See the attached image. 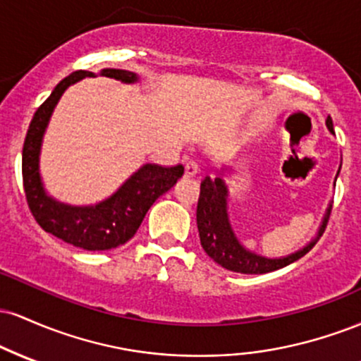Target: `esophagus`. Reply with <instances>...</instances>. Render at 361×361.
Here are the masks:
<instances>
[{
	"label": "esophagus",
	"instance_id": "esophagus-1",
	"mask_svg": "<svg viewBox=\"0 0 361 361\" xmlns=\"http://www.w3.org/2000/svg\"><path fill=\"white\" fill-rule=\"evenodd\" d=\"M198 171H200V168H198V164L195 161H188L185 164V176H195Z\"/></svg>",
	"mask_w": 361,
	"mask_h": 361
}]
</instances>
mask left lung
<instances>
[{"mask_svg": "<svg viewBox=\"0 0 361 361\" xmlns=\"http://www.w3.org/2000/svg\"><path fill=\"white\" fill-rule=\"evenodd\" d=\"M326 127L331 134H334L331 117H327ZM227 168H224L222 173ZM336 178H334V185H336ZM227 198H229V186L226 185V180L222 176H205V180L200 185V197H198L197 205L198 234H200L202 247H204V251L215 263L221 264L226 270L246 273V275H261V273L280 270V268L287 267V264L300 259L304 255H307L314 247V244L317 243V239L321 238V234L324 233L326 222L331 214L329 204V207L326 209L324 217H322L321 226H319L316 238L305 244L304 247H300L299 251L290 252V255L281 256V258H267V256L258 255L256 251L247 250L239 241V238L235 235L233 229V224H231L229 212H227V209H229L227 207Z\"/></svg>", "mask_w": 361, "mask_h": 361, "instance_id": "1", "label": "left lung"}]
</instances>
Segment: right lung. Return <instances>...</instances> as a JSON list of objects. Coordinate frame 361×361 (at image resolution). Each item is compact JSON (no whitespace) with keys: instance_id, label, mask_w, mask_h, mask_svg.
I'll return each mask as SVG.
<instances>
[{"instance_id":"1","label":"right lung","mask_w":361,"mask_h":361,"mask_svg":"<svg viewBox=\"0 0 361 361\" xmlns=\"http://www.w3.org/2000/svg\"><path fill=\"white\" fill-rule=\"evenodd\" d=\"M97 76L90 71H74L54 88L51 97L35 111L25 137L22 152L23 188L30 212L45 233H51L64 243L86 251H105L126 244L134 238L147 210L157 198L166 193L178 178L183 176V166L163 168L144 164L122 186L105 200L94 205H69L51 197L40 176V151L44 134L57 102L64 91L85 78ZM100 76L114 78L126 85L137 82L139 76L126 69H102Z\"/></svg>"}]
</instances>
